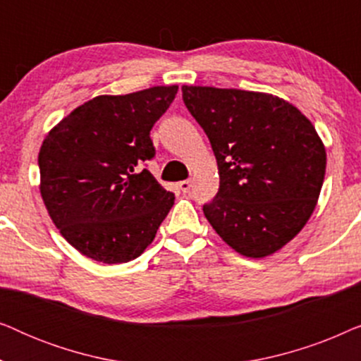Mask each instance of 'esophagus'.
I'll use <instances>...</instances> for the list:
<instances>
[{
	"label": "esophagus",
	"instance_id": "obj_1",
	"mask_svg": "<svg viewBox=\"0 0 361 361\" xmlns=\"http://www.w3.org/2000/svg\"><path fill=\"white\" fill-rule=\"evenodd\" d=\"M190 187H192V180H182L179 182V189L187 194V192H190Z\"/></svg>",
	"mask_w": 361,
	"mask_h": 361
}]
</instances>
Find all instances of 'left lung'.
Wrapping results in <instances>:
<instances>
[{
	"mask_svg": "<svg viewBox=\"0 0 361 361\" xmlns=\"http://www.w3.org/2000/svg\"><path fill=\"white\" fill-rule=\"evenodd\" d=\"M182 98L219 166L207 220L236 253H276L304 228L322 189L327 154L314 125L269 93L184 85Z\"/></svg>",
	"mask_w": 361,
	"mask_h": 361,
	"instance_id": "1",
	"label": "left lung"
}]
</instances>
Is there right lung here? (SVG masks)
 <instances>
[{
	"label": "right lung",
	"instance_id": "add662e5",
	"mask_svg": "<svg viewBox=\"0 0 361 361\" xmlns=\"http://www.w3.org/2000/svg\"><path fill=\"white\" fill-rule=\"evenodd\" d=\"M177 88L95 97L44 140L42 200L61 235L87 258L106 264L137 258L174 205V194L142 162L156 154L149 131Z\"/></svg>",
	"mask_w": 361,
	"mask_h": 361
}]
</instances>
